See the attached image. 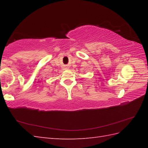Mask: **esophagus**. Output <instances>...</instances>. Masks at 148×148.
<instances>
[{"mask_svg":"<svg viewBox=\"0 0 148 148\" xmlns=\"http://www.w3.org/2000/svg\"><path fill=\"white\" fill-rule=\"evenodd\" d=\"M65 69H67V68H65Z\"/></svg>","mask_w":148,"mask_h":148,"instance_id":"obj_1","label":"esophagus"}]
</instances>
